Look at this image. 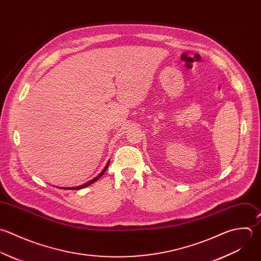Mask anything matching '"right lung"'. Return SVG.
Listing matches in <instances>:
<instances>
[{"mask_svg":"<svg viewBox=\"0 0 261 261\" xmlns=\"http://www.w3.org/2000/svg\"><path fill=\"white\" fill-rule=\"evenodd\" d=\"M109 164H110V161L108 162V164L106 165V167H105V169L101 171V173L97 176V177H95L94 179H92V180H90L89 182H87V183H85V184H83V185H80V186H77V187H70V188H62V189H67V190H79V189H82V188H85V187H87V186H89L90 184H92V183H94L96 180H98L103 174H105V172L107 171V169H108V167H109Z\"/></svg>","mask_w":261,"mask_h":261,"instance_id":"obj_1","label":"right lung"}]
</instances>
